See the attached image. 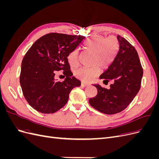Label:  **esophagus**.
Segmentation results:
<instances>
[{"label":"esophagus","instance_id":"esophagus-1","mask_svg":"<svg viewBox=\"0 0 159 159\" xmlns=\"http://www.w3.org/2000/svg\"><path fill=\"white\" fill-rule=\"evenodd\" d=\"M88 85H89L88 84L85 83V82H81V86H83V87H86V86Z\"/></svg>","mask_w":159,"mask_h":159}]
</instances>
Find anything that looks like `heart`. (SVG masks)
<instances>
[{
    "label": "heart",
    "mask_w": 159,
    "mask_h": 159,
    "mask_svg": "<svg viewBox=\"0 0 159 159\" xmlns=\"http://www.w3.org/2000/svg\"><path fill=\"white\" fill-rule=\"evenodd\" d=\"M85 48L93 54L92 64L98 65L102 68H106L114 60L119 50V43L115 36L105 38L103 36H93L88 38L84 43ZM68 61L72 67L78 65L79 50L74 49L68 55ZM100 72L98 66L92 68H80L75 71L77 78L85 82H88Z\"/></svg>",
    "instance_id": "1"
}]
</instances>
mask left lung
<instances>
[{
    "label": "left lung",
    "instance_id": "8db88e82",
    "mask_svg": "<svg viewBox=\"0 0 159 159\" xmlns=\"http://www.w3.org/2000/svg\"><path fill=\"white\" fill-rule=\"evenodd\" d=\"M119 50L107 69L100 75V79L113 80L110 89L93 85L98 94L89 100V104L99 112L107 115L122 111L131 103L141 88L143 68L135 48L121 36H117Z\"/></svg>",
    "mask_w": 159,
    "mask_h": 159
}]
</instances>
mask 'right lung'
<instances>
[{
    "label": "right lung",
    "mask_w": 159,
    "mask_h": 159,
    "mask_svg": "<svg viewBox=\"0 0 159 159\" xmlns=\"http://www.w3.org/2000/svg\"><path fill=\"white\" fill-rule=\"evenodd\" d=\"M85 37L50 33L37 40L24 57L20 83L26 100L40 113H54L63 107L71 91L81 85L73 75L68 61L69 53ZM64 70L62 83L55 79L56 70Z\"/></svg>",
    "instance_id": "1"
}]
</instances>
